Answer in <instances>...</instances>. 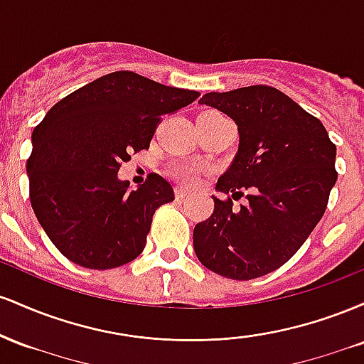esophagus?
Masks as SVG:
<instances>
[{
    "mask_svg": "<svg viewBox=\"0 0 364 364\" xmlns=\"http://www.w3.org/2000/svg\"><path fill=\"white\" fill-rule=\"evenodd\" d=\"M174 195H176L178 200H183L188 195V190H186V188H183V186H176V188H174Z\"/></svg>",
    "mask_w": 364,
    "mask_h": 364,
    "instance_id": "esophagus-1",
    "label": "esophagus"
}]
</instances>
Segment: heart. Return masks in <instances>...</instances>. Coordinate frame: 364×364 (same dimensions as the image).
Segmentation results:
<instances>
[{"instance_id": "obj_1", "label": "heart", "mask_w": 364, "mask_h": 364, "mask_svg": "<svg viewBox=\"0 0 364 364\" xmlns=\"http://www.w3.org/2000/svg\"><path fill=\"white\" fill-rule=\"evenodd\" d=\"M208 112H214V111H208ZM168 173L176 179V181L183 183V185L193 186L200 181L203 168L198 164V162H193V161H176L169 166Z\"/></svg>"}]
</instances>
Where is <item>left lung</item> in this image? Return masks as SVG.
I'll return each mask as SVG.
<instances>
[{
  "instance_id": "obj_1",
  "label": "left lung",
  "mask_w": 364,
  "mask_h": 364,
  "mask_svg": "<svg viewBox=\"0 0 364 364\" xmlns=\"http://www.w3.org/2000/svg\"><path fill=\"white\" fill-rule=\"evenodd\" d=\"M198 102L235 121L240 147L215 186L228 200L212 196L214 214L195 225V253L223 277H262L289 260L323 215L337 181L336 145L320 119L274 87L210 92ZM241 196L249 203L235 209Z\"/></svg>"
}]
</instances>
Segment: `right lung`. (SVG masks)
I'll list each match as a JSON object with an SVG mask.
<instances>
[{
  "mask_svg": "<svg viewBox=\"0 0 364 364\" xmlns=\"http://www.w3.org/2000/svg\"><path fill=\"white\" fill-rule=\"evenodd\" d=\"M200 92L114 72L56 102L32 133L31 203L53 245L85 269L107 270L144 252L152 215L174 200L152 173L136 190L118 179L129 154L149 149L161 116Z\"/></svg>",
  "mask_w": 364,
  "mask_h": 364,
  "instance_id": "obj_1",
  "label": "right lung"
}]
</instances>
